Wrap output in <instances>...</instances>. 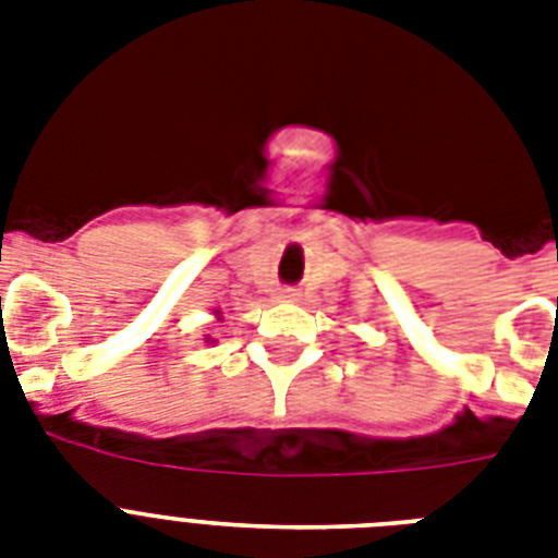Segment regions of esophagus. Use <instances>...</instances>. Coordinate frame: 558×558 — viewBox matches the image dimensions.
Listing matches in <instances>:
<instances>
[{
	"label": "esophagus",
	"mask_w": 558,
	"mask_h": 558,
	"mask_svg": "<svg viewBox=\"0 0 558 558\" xmlns=\"http://www.w3.org/2000/svg\"><path fill=\"white\" fill-rule=\"evenodd\" d=\"M280 301H298V289H280Z\"/></svg>",
	"instance_id": "1"
}]
</instances>
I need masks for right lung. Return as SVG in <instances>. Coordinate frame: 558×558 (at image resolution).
Here are the masks:
<instances>
[{
    "mask_svg": "<svg viewBox=\"0 0 558 558\" xmlns=\"http://www.w3.org/2000/svg\"><path fill=\"white\" fill-rule=\"evenodd\" d=\"M210 313H214V318H217V322H222V310H217V306H214ZM205 344H214V339H210V336H205Z\"/></svg>",
    "mask_w": 558,
    "mask_h": 558,
    "instance_id": "right-lung-1",
    "label": "right lung"
}]
</instances>
